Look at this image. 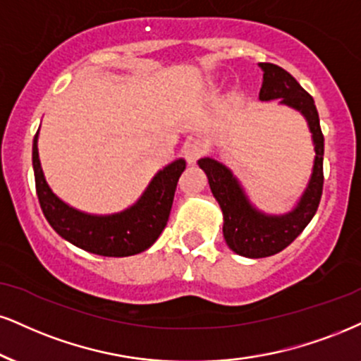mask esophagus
I'll return each instance as SVG.
<instances>
[{
  "instance_id": "esophagus-1",
  "label": "esophagus",
  "mask_w": 361,
  "mask_h": 361,
  "mask_svg": "<svg viewBox=\"0 0 361 361\" xmlns=\"http://www.w3.org/2000/svg\"><path fill=\"white\" fill-rule=\"evenodd\" d=\"M183 154L188 164H195L203 154H205V146H203V142L197 141V139H192V141H188L185 145Z\"/></svg>"
}]
</instances>
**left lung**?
I'll return each mask as SVG.
<instances>
[{"mask_svg": "<svg viewBox=\"0 0 361 361\" xmlns=\"http://www.w3.org/2000/svg\"><path fill=\"white\" fill-rule=\"evenodd\" d=\"M264 71V80L260 87V101L281 99L282 104L294 107L307 119L314 141V168L310 185L299 200L298 207L288 215L267 216L247 202L244 192L238 186L228 168L212 158H202L200 168L207 173L212 193L224 212V237L233 252L244 257H269L284 250L294 242L299 233L311 222L319 207L323 195V154L324 136L321 133L318 109L314 99L299 85L288 71L274 63H259Z\"/></svg>", "mask_w": 361, "mask_h": 361, "instance_id": "8db88e82", "label": "left lung"}]
</instances>
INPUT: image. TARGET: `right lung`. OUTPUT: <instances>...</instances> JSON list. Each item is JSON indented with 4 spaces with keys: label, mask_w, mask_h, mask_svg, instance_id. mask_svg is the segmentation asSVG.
<instances>
[{
    "label": "right lung",
    "mask_w": 361,
    "mask_h": 361,
    "mask_svg": "<svg viewBox=\"0 0 361 361\" xmlns=\"http://www.w3.org/2000/svg\"><path fill=\"white\" fill-rule=\"evenodd\" d=\"M38 133L33 137L35 188L42 212L51 228L68 240L92 254L104 257H126L146 250L166 227L176 185L185 171V159H176L153 178L136 205L116 215H87L65 205L47 185L38 159Z\"/></svg>",
    "instance_id": "1"
}]
</instances>
